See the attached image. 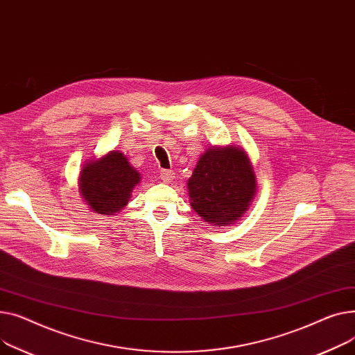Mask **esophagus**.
Segmentation results:
<instances>
[{
    "instance_id": "esophagus-1",
    "label": "esophagus",
    "mask_w": 355,
    "mask_h": 355,
    "mask_svg": "<svg viewBox=\"0 0 355 355\" xmlns=\"http://www.w3.org/2000/svg\"><path fill=\"white\" fill-rule=\"evenodd\" d=\"M160 179L164 183H171L175 179V172L173 171H168V169H163V171H160Z\"/></svg>"
}]
</instances>
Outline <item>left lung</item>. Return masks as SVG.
Here are the masks:
<instances>
[{"instance_id": "1", "label": "left lung", "mask_w": 355, "mask_h": 355, "mask_svg": "<svg viewBox=\"0 0 355 355\" xmlns=\"http://www.w3.org/2000/svg\"><path fill=\"white\" fill-rule=\"evenodd\" d=\"M193 211L212 225L238 220L251 205L257 182L252 164L238 148L207 149L187 182Z\"/></svg>"}]
</instances>
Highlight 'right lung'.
<instances>
[{
  "mask_svg": "<svg viewBox=\"0 0 355 355\" xmlns=\"http://www.w3.org/2000/svg\"><path fill=\"white\" fill-rule=\"evenodd\" d=\"M80 193L96 214L113 215L128 205L140 173L120 152L87 163L80 172Z\"/></svg>",
  "mask_w": 355,
  "mask_h": 355,
  "instance_id": "obj_1",
  "label": "right lung"
}]
</instances>
